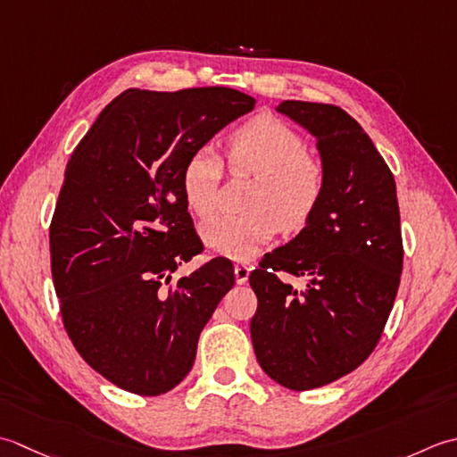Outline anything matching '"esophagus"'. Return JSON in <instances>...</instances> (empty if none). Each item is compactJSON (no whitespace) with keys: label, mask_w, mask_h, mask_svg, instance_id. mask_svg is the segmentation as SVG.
<instances>
[{"label":"esophagus","mask_w":457,"mask_h":457,"mask_svg":"<svg viewBox=\"0 0 457 457\" xmlns=\"http://www.w3.org/2000/svg\"><path fill=\"white\" fill-rule=\"evenodd\" d=\"M235 276H237V284H246L248 276H250V266L248 264H237L235 266Z\"/></svg>","instance_id":"esophagus-1"}]
</instances>
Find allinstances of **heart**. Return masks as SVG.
<instances>
[{"instance_id": "heart-1", "label": "heart", "mask_w": 457, "mask_h": 457, "mask_svg": "<svg viewBox=\"0 0 457 457\" xmlns=\"http://www.w3.org/2000/svg\"><path fill=\"white\" fill-rule=\"evenodd\" d=\"M227 155L232 171L256 177L246 203L250 211L207 222L203 240L212 253L250 260L278 228L295 232L312 220L323 197L325 171L307 155L305 139L274 116H258L237 128L227 139ZM220 177L222 162L209 147L189 155L181 171V189L193 215H215Z\"/></svg>"}]
</instances>
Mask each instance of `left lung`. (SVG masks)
<instances>
[{
	"label": "left lung",
	"instance_id": "left-lung-1",
	"mask_svg": "<svg viewBox=\"0 0 457 457\" xmlns=\"http://www.w3.org/2000/svg\"><path fill=\"white\" fill-rule=\"evenodd\" d=\"M276 112L315 137L325 171L318 211L250 274L258 307L250 337L260 367L292 390L349 375L383 335L403 272L396 183L345 110L284 100ZM303 275L297 293L275 272Z\"/></svg>",
	"mask_w": 457,
	"mask_h": 457
}]
</instances>
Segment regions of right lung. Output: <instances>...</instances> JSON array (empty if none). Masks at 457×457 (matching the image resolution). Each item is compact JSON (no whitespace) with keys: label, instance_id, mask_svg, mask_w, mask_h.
I'll use <instances>...</instances> for the list:
<instances>
[{"label":"right lung","instance_id":"right-lung-1","mask_svg":"<svg viewBox=\"0 0 457 457\" xmlns=\"http://www.w3.org/2000/svg\"><path fill=\"white\" fill-rule=\"evenodd\" d=\"M245 92L129 88L74 150L51 222V272L72 345L112 385L157 396L189 375L232 286L228 260L171 280L201 253L181 189L193 152L248 114Z\"/></svg>","mask_w":457,"mask_h":457}]
</instances>
